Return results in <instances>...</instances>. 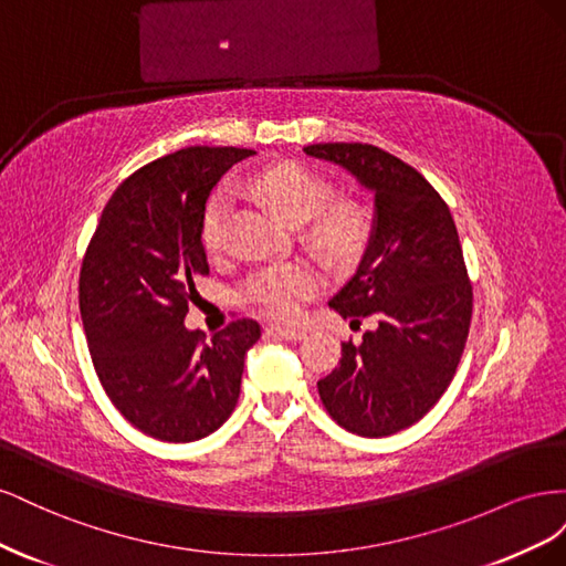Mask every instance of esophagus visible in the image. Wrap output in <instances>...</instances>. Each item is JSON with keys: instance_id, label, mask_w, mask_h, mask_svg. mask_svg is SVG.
Here are the masks:
<instances>
[{"instance_id": "esophagus-1", "label": "esophagus", "mask_w": 566, "mask_h": 566, "mask_svg": "<svg viewBox=\"0 0 566 566\" xmlns=\"http://www.w3.org/2000/svg\"><path fill=\"white\" fill-rule=\"evenodd\" d=\"M269 335H276L281 339H304L306 337V331H300V328H283V325H269L266 328Z\"/></svg>"}]
</instances>
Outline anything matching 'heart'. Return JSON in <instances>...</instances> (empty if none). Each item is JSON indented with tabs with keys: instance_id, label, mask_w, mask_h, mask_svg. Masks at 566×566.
<instances>
[{
	"instance_id": "heart-1",
	"label": "heart",
	"mask_w": 566,
	"mask_h": 566,
	"mask_svg": "<svg viewBox=\"0 0 566 566\" xmlns=\"http://www.w3.org/2000/svg\"><path fill=\"white\" fill-rule=\"evenodd\" d=\"M252 193L264 198L285 219L306 221V241L333 262H347L364 248L366 217L352 200L328 202V186L300 165H273L248 181ZM231 214L229 191H217L202 214V243L210 254L227 245V224ZM321 287V273L304 260L271 264L254 271L243 283V300L273 321H295L304 302Z\"/></svg>"
}]
</instances>
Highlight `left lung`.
<instances>
[{
  "label": "left lung",
  "mask_w": 566,
  "mask_h": 566,
  "mask_svg": "<svg viewBox=\"0 0 566 566\" xmlns=\"http://www.w3.org/2000/svg\"><path fill=\"white\" fill-rule=\"evenodd\" d=\"M375 191V231L354 276L331 300L352 325L378 318L318 380L331 418L361 437L418 422L451 385L472 321V283L449 205L416 167L370 144H312Z\"/></svg>",
  "instance_id": "8db88e82"
}]
</instances>
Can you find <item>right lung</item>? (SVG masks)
<instances>
[{"mask_svg":"<svg viewBox=\"0 0 566 566\" xmlns=\"http://www.w3.org/2000/svg\"><path fill=\"white\" fill-rule=\"evenodd\" d=\"M254 150L191 146L132 172L101 212L80 266V314L108 399L144 434L186 443L233 413L245 352L262 337L252 318L214 339L186 331L196 279L210 276L205 202Z\"/></svg>","mask_w":566,"mask_h":566,"instance_id":"1","label":"right lung"}]
</instances>
